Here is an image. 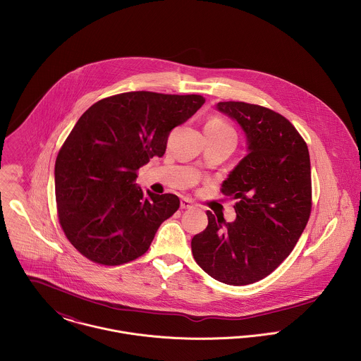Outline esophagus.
<instances>
[{
    "label": "esophagus",
    "instance_id": "34e87169",
    "mask_svg": "<svg viewBox=\"0 0 361 361\" xmlns=\"http://www.w3.org/2000/svg\"><path fill=\"white\" fill-rule=\"evenodd\" d=\"M192 207H193V202H192L190 199L185 197V199H182V200H180V208L186 209V208H192Z\"/></svg>",
    "mask_w": 361,
    "mask_h": 361
}]
</instances>
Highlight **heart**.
Returning a JSON list of instances; mask_svg holds the SVG:
<instances>
[{"label": "heart", "instance_id": "obj_1", "mask_svg": "<svg viewBox=\"0 0 361 361\" xmlns=\"http://www.w3.org/2000/svg\"><path fill=\"white\" fill-rule=\"evenodd\" d=\"M207 135L215 136V137H231L236 139V132L233 126L222 116H212L207 121L206 128H204Z\"/></svg>", "mask_w": 361, "mask_h": 361}]
</instances>
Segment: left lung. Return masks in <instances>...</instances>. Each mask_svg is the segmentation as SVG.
Instances as JSON below:
<instances>
[{
	"label": "left lung",
	"instance_id": "left-lung-1",
	"mask_svg": "<svg viewBox=\"0 0 361 361\" xmlns=\"http://www.w3.org/2000/svg\"><path fill=\"white\" fill-rule=\"evenodd\" d=\"M216 108L243 128L249 154L224 180L221 192L238 199L236 219L207 211L206 229L192 239L196 262L214 279L249 285L288 257L311 212L307 145L281 114L257 104L222 102Z\"/></svg>",
	"mask_w": 361,
	"mask_h": 361
}]
</instances>
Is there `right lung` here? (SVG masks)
I'll return each mask as SVG.
<instances>
[{
	"instance_id": "obj_1",
	"label": "right lung",
	"mask_w": 361,
	"mask_h": 361,
	"mask_svg": "<svg viewBox=\"0 0 361 361\" xmlns=\"http://www.w3.org/2000/svg\"><path fill=\"white\" fill-rule=\"evenodd\" d=\"M199 94L129 92L93 104L55 161L59 225L72 246L103 265L143 256L179 197L135 183L150 158L165 154L169 132L204 104Z\"/></svg>"
}]
</instances>
